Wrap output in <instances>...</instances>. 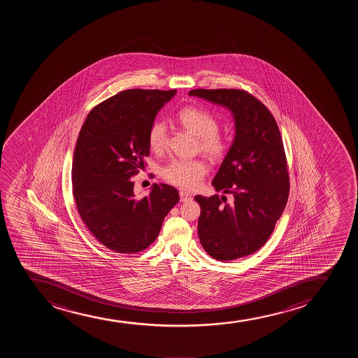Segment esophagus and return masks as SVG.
Listing matches in <instances>:
<instances>
[{
  "instance_id": "34e87169",
  "label": "esophagus",
  "mask_w": 358,
  "mask_h": 358,
  "mask_svg": "<svg viewBox=\"0 0 358 358\" xmlns=\"http://www.w3.org/2000/svg\"><path fill=\"white\" fill-rule=\"evenodd\" d=\"M179 196H180V201H192V194L186 192L184 189H181L180 192H179Z\"/></svg>"
}]
</instances>
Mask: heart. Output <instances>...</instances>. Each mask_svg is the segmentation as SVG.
<instances>
[{
	"mask_svg": "<svg viewBox=\"0 0 358 358\" xmlns=\"http://www.w3.org/2000/svg\"><path fill=\"white\" fill-rule=\"evenodd\" d=\"M178 122L187 131L198 137L201 152L213 159H220L227 150L226 141L218 135V123L209 112L196 107H185L178 113ZM169 140V130L164 122H157L149 129V147L154 152L166 148ZM208 172V166L201 160H182L177 159L166 164L162 169V177L173 185L182 189H196Z\"/></svg>",
	"mask_w": 358,
	"mask_h": 358,
	"instance_id": "heart-1",
	"label": "heart"
}]
</instances>
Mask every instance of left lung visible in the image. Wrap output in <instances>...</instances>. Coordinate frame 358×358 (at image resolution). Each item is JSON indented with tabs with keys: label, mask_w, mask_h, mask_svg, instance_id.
I'll return each mask as SVG.
<instances>
[{
	"label": "left lung",
	"mask_w": 358,
	"mask_h": 358,
	"mask_svg": "<svg viewBox=\"0 0 358 358\" xmlns=\"http://www.w3.org/2000/svg\"><path fill=\"white\" fill-rule=\"evenodd\" d=\"M189 95L226 107L234 118L235 136L213 186L233 196H196L201 206L198 236L214 259L252 255L265 245L283 214L289 176L283 141L271 112L240 90H194Z\"/></svg>",
	"instance_id": "1"
}]
</instances>
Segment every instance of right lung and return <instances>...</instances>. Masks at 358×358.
Returning a JSON list of instances; mask_svg holds the SVG:
<instances>
[{"mask_svg": "<svg viewBox=\"0 0 358 358\" xmlns=\"http://www.w3.org/2000/svg\"><path fill=\"white\" fill-rule=\"evenodd\" d=\"M177 90H128L95 106L78 135L71 169L78 214L103 246L118 253L143 251L155 241L177 189L154 184L136 197L131 177L149 155L148 132Z\"/></svg>", "mask_w": 358, "mask_h": 358, "instance_id": "obj_1", "label": "right lung"}]
</instances>
